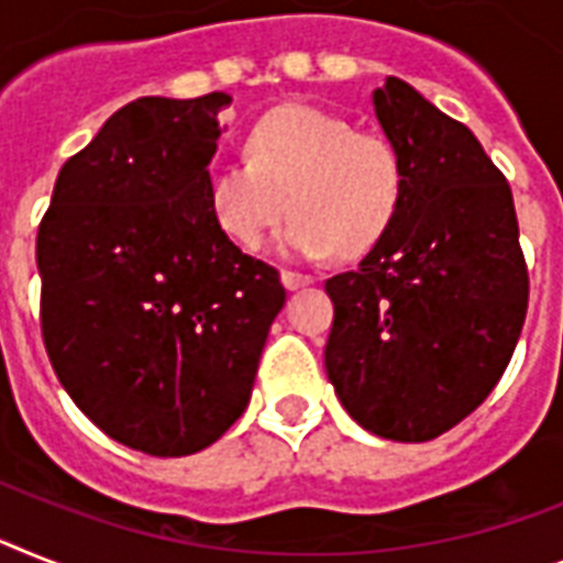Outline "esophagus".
Masks as SVG:
<instances>
[{
	"label": "esophagus",
	"instance_id": "34e87169",
	"mask_svg": "<svg viewBox=\"0 0 563 563\" xmlns=\"http://www.w3.org/2000/svg\"><path fill=\"white\" fill-rule=\"evenodd\" d=\"M282 282H285L287 290H299V287L310 285L313 276H308V273H296V271H282Z\"/></svg>",
	"mask_w": 563,
	"mask_h": 563
}]
</instances>
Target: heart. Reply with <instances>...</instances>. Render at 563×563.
Wrapping results in <instances>:
<instances>
[{
	"label": "heart",
	"mask_w": 563,
	"mask_h": 563,
	"mask_svg": "<svg viewBox=\"0 0 563 563\" xmlns=\"http://www.w3.org/2000/svg\"><path fill=\"white\" fill-rule=\"evenodd\" d=\"M288 201H284V195ZM406 198L399 148L310 103H287L250 129L247 157H218L209 212L239 247L258 250L292 209L282 244L296 255H362L391 230Z\"/></svg>",
	"instance_id": "1"
}]
</instances>
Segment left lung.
Returning a JSON list of instances; mask_svg holds the SVG:
<instances>
[{
	"label": "left lung",
	"instance_id": "obj_1",
	"mask_svg": "<svg viewBox=\"0 0 563 563\" xmlns=\"http://www.w3.org/2000/svg\"><path fill=\"white\" fill-rule=\"evenodd\" d=\"M374 109L406 166V198L360 267L324 282V368L362 429L426 443L504 376L527 319V258L512 189L466 125L397 77Z\"/></svg>",
	"mask_w": 563,
	"mask_h": 563
}]
</instances>
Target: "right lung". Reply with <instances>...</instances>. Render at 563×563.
Segmentation results:
<instances>
[{"instance_id": "right-lung-1", "label": "right lung", "mask_w": 563, "mask_h": 563, "mask_svg": "<svg viewBox=\"0 0 563 563\" xmlns=\"http://www.w3.org/2000/svg\"><path fill=\"white\" fill-rule=\"evenodd\" d=\"M230 95L141 97L65 161L36 232L40 324L68 397L152 457L216 443L244 415L276 313V267L209 212Z\"/></svg>"}]
</instances>
